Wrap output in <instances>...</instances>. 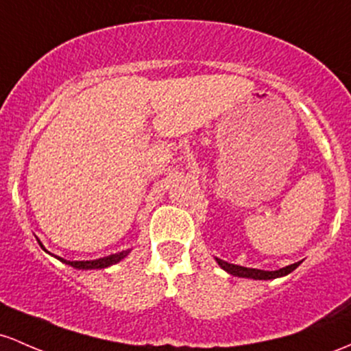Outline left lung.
Returning a JSON list of instances; mask_svg holds the SVG:
<instances>
[{"label": "left lung", "mask_w": 351, "mask_h": 351, "mask_svg": "<svg viewBox=\"0 0 351 351\" xmlns=\"http://www.w3.org/2000/svg\"><path fill=\"white\" fill-rule=\"evenodd\" d=\"M218 265L221 267L225 271H228L230 275L234 276H240V278H253V280H273V278H278V276H285L288 273H291L293 269L298 267L302 261L293 265H288V267L275 269V271H265V269H256V268H245V267H238V265H232V263H226V261L218 260Z\"/></svg>", "instance_id": "1"}]
</instances>
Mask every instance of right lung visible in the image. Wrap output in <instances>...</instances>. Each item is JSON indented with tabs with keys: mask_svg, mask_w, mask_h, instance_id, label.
Returning <instances> with one entry per match:
<instances>
[{
	"mask_svg": "<svg viewBox=\"0 0 351 351\" xmlns=\"http://www.w3.org/2000/svg\"><path fill=\"white\" fill-rule=\"evenodd\" d=\"M38 243H40V241H38ZM40 246L43 248V245H41V243H40ZM126 255H128V252H121V253H114V255L99 258V260H91V261H66V260H63V258H60V256H56V258H58V260L63 261V263L71 265V267H75L78 269H95V268H106V267H110V265L118 263V261L123 260V258H125Z\"/></svg>",
	"mask_w": 351,
	"mask_h": 351,
	"instance_id": "obj_1",
	"label": "right lung"
}]
</instances>
